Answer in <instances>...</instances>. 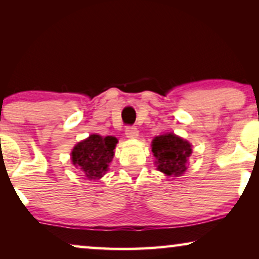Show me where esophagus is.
Segmentation results:
<instances>
[{"mask_svg":"<svg viewBox=\"0 0 259 259\" xmlns=\"http://www.w3.org/2000/svg\"><path fill=\"white\" fill-rule=\"evenodd\" d=\"M125 134H126L127 138H137L138 134H139V132H138L137 127L127 126L126 130H125Z\"/></svg>","mask_w":259,"mask_h":259,"instance_id":"1","label":"esophagus"}]
</instances>
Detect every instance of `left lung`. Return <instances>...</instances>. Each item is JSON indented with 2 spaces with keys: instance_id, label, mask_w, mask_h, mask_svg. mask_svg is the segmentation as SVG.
<instances>
[{
  "instance_id": "obj_1",
  "label": "left lung",
  "mask_w": 259,
  "mask_h": 259,
  "mask_svg": "<svg viewBox=\"0 0 259 259\" xmlns=\"http://www.w3.org/2000/svg\"><path fill=\"white\" fill-rule=\"evenodd\" d=\"M152 152L157 158V167L166 176L179 177L186 171L187 159L192 153L189 141L173 133L155 137L152 141Z\"/></svg>"
}]
</instances>
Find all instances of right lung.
I'll return each instance as SVG.
<instances>
[{
  "mask_svg": "<svg viewBox=\"0 0 259 259\" xmlns=\"http://www.w3.org/2000/svg\"><path fill=\"white\" fill-rule=\"evenodd\" d=\"M118 143L114 137H101L92 134L73 148L72 161L88 179H99L108 169Z\"/></svg>",
  "mask_w": 259,
  "mask_h": 259,
  "instance_id": "right-lung-1",
  "label": "right lung"
}]
</instances>
